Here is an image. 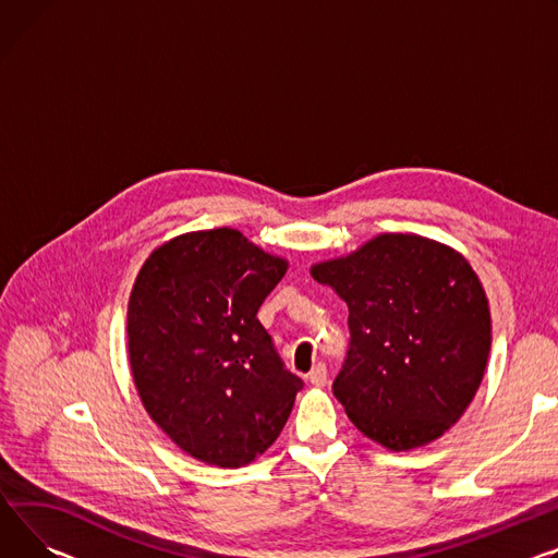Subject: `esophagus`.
I'll use <instances>...</instances> for the list:
<instances>
[{
	"mask_svg": "<svg viewBox=\"0 0 558 558\" xmlns=\"http://www.w3.org/2000/svg\"><path fill=\"white\" fill-rule=\"evenodd\" d=\"M307 379H310V384H312V386L323 388V386L327 384V367H325V363H316V365L310 369Z\"/></svg>",
	"mask_w": 558,
	"mask_h": 558,
	"instance_id": "esophagus-1",
	"label": "esophagus"
}]
</instances>
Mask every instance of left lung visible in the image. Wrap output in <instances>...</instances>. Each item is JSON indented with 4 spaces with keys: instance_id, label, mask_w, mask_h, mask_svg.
<instances>
[{
    "instance_id": "obj_1",
    "label": "left lung",
    "mask_w": 558,
    "mask_h": 558,
    "mask_svg": "<svg viewBox=\"0 0 558 558\" xmlns=\"http://www.w3.org/2000/svg\"><path fill=\"white\" fill-rule=\"evenodd\" d=\"M312 276L348 303L331 384L352 424L392 451L422 447L471 403L492 350L487 295L466 259L420 235H379Z\"/></svg>"
}]
</instances>
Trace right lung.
<instances>
[{
    "mask_svg": "<svg viewBox=\"0 0 558 558\" xmlns=\"http://www.w3.org/2000/svg\"><path fill=\"white\" fill-rule=\"evenodd\" d=\"M287 263L235 229L170 240L143 265L128 348L145 411L181 451L217 466L265 453L303 390L257 310Z\"/></svg>",
    "mask_w": 558,
    "mask_h": 558,
    "instance_id": "add662e5",
    "label": "right lung"
}]
</instances>
